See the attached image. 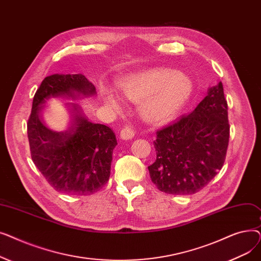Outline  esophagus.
Instances as JSON below:
<instances>
[{
	"label": "esophagus",
	"mask_w": 261,
	"mask_h": 261,
	"mask_svg": "<svg viewBox=\"0 0 261 261\" xmlns=\"http://www.w3.org/2000/svg\"><path fill=\"white\" fill-rule=\"evenodd\" d=\"M134 136V130L131 126L126 125L120 131V138L122 140H130Z\"/></svg>",
	"instance_id": "obj_1"
}]
</instances>
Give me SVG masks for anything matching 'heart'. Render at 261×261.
<instances>
[{
    "label": "heart",
    "mask_w": 261,
    "mask_h": 261,
    "mask_svg": "<svg viewBox=\"0 0 261 261\" xmlns=\"http://www.w3.org/2000/svg\"><path fill=\"white\" fill-rule=\"evenodd\" d=\"M125 97L139 103L142 116L151 122L173 118L190 98L194 84L186 74L171 68H153L123 78L119 84ZM105 103L112 110H120V96L110 88L102 89Z\"/></svg>",
    "instance_id": "obj_1"
}]
</instances>
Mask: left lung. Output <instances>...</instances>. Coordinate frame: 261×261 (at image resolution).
Masks as SVG:
<instances>
[{
    "label": "left lung",
    "mask_w": 261,
    "mask_h": 261,
    "mask_svg": "<svg viewBox=\"0 0 261 261\" xmlns=\"http://www.w3.org/2000/svg\"><path fill=\"white\" fill-rule=\"evenodd\" d=\"M229 140L227 101L220 81L189 114L156 131V160L148 166L158 189L193 195L223 166Z\"/></svg>",
    "instance_id": "obj_1"
}]
</instances>
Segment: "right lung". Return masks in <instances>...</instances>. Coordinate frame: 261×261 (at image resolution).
I'll list each match as a JSON object with an SVG mask.
<instances>
[{
	"mask_svg": "<svg viewBox=\"0 0 261 261\" xmlns=\"http://www.w3.org/2000/svg\"><path fill=\"white\" fill-rule=\"evenodd\" d=\"M95 93L94 85L82 74H55L44 78L34 96L27 122L32 160L59 193L88 196L109 181L116 136L108 126L92 122L77 101ZM57 97L70 99L72 116L70 125L61 132L51 130L40 121L42 105Z\"/></svg>",
	"mask_w": 261,
	"mask_h": 261,
	"instance_id": "add662e5",
	"label": "right lung"
}]
</instances>
